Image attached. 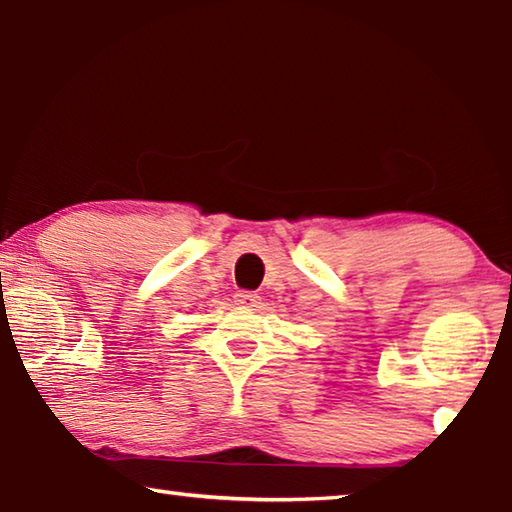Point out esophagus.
<instances>
[{
  "label": "esophagus",
  "instance_id": "esophagus-1",
  "mask_svg": "<svg viewBox=\"0 0 512 512\" xmlns=\"http://www.w3.org/2000/svg\"><path fill=\"white\" fill-rule=\"evenodd\" d=\"M257 300H259V296H257L255 291H239V293H235V302H237V305L255 307Z\"/></svg>",
  "mask_w": 512,
  "mask_h": 512
}]
</instances>
